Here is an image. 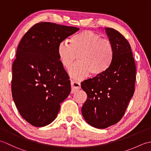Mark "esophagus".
<instances>
[{
    "instance_id": "esophagus-1",
    "label": "esophagus",
    "mask_w": 151,
    "mask_h": 151,
    "mask_svg": "<svg viewBox=\"0 0 151 151\" xmlns=\"http://www.w3.org/2000/svg\"><path fill=\"white\" fill-rule=\"evenodd\" d=\"M70 85H71V93H74L79 90L81 88V84L79 82L75 81H71V82H70Z\"/></svg>"
}]
</instances>
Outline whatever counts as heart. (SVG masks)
Instances as JSON below:
<instances>
[{
	"mask_svg": "<svg viewBox=\"0 0 151 151\" xmlns=\"http://www.w3.org/2000/svg\"><path fill=\"white\" fill-rule=\"evenodd\" d=\"M69 42H60L57 54L60 63L65 69H69L78 57L79 62L69 71L72 78L83 79L90 73L93 76H99L110 68L115 53L110 40L103 39L91 30H84L74 34Z\"/></svg>",
	"mask_w": 151,
	"mask_h": 151,
	"instance_id": "b5f03b06",
	"label": "heart"
}]
</instances>
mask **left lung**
I'll return each mask as SVG.
<instances>
[{"mask_svg":"<svg viewBox=\"0 0 151 151\" xmlns=\"http://www.w3.org/2000/svg\"><path fill=\"white\" fill-rule=\"evenodd\" d=\"M105 31L114 47L111 65L102 75L81 82L88 95L82 108L83 117L91 126L101 129L123 117L135 90L136 72L129 41L113 28Z\"/></svg>","mask_w":151,"mask_h":151,"instance_id":"left-lung-1","label":"left lung"}]
</instances>
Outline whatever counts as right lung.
Returning a JSON list of instances; mask_svg holds the SVG:
<instances>
[{
    "label": "right lung",
    "instance_id": "obj_1",
    "mask_svg": "<svg viewBox=\"0 0 151 151\" xmlns=\"http://www.w3.org/2000/svg\"><path fill=\"white\" fill-rule=\"evenodd\" d=\"M79 30L49 22L37 23L22 37L12 65V97L19 114L34 127L55 119L71 88L57 48Z\"/></svg>",
    "mask_w": 151,
    "mask_h": 151
}]
</instances>
